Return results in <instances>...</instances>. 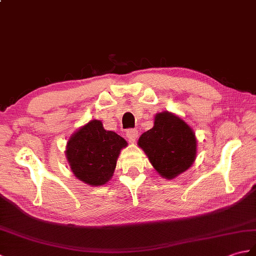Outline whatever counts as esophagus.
Masks as SVG:
<instances>
[{
	"instance_id": "34e87169",
	"label": "esophagus",
	"mask_w": 256,
	"mask_h": 256,
	"mask_svg": "<svg viewBox=\"0 0 256 256\" xmlns=\"http://www.w3.org/2000/svg\"><path fill=\"white\" fill-rule=\"evenodd\" d=\"M126 138H128L130 142H135L136 138H138V130L135 128H130L126 130Z\"/></svg>"
}]
</instances>
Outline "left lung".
Listing matches in <instances>:
<instances>
[{
  "instance_id": "1",
  "label": "left lung",
  "mask_w": 256,
  "mask_h": 256,
  "mask_svg": "<svg viewBox=\"0 0 256 256\" xmlns=\"http://www.w3.org/2000/svg\"><path fill=\"white\" fill-rule=\"evenodd\" d=\"M138 145L154 169L167 180L186 171L198 154V140L193 128L169 111L155 116L154 126L140 135Z\"/></svg>"
}]
</instances>
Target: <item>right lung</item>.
I'll use <instances>...</instances> for the list:
<instances>
[{"instance_id":"obj_1","label":"right lung","mask_w":256,"mask_h":256,"mask_svg":"<svg viewBox=\"0 0 256 256\" xmlns=\"http://www.w3.org/2000/svg\"><path fill=\"white\" fill-rule=\"evenodd\" d=\"M126 146V140L104 130L102 122L90 120L70 135L65 156L77 179L99 186L111 180L118 155Z\"/></svg>"}]
</instances>
